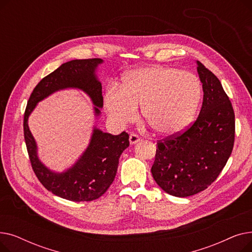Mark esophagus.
Returning a JSON list of instances; mask_svg holds the SVG:
<instances>
[{
    "instance_id": "obj_1",
    "label": "esophagus",
    "mask_w": 252,
    "mask_h": 252,
    "mask_svg": "<svg viewBox=\"0 0 252 252\" xmlns=\"http://www.w3.org/2000/svg\"><path fill=\"white\" fill-rule=\"evenodd\" d=\"M140 140H141V138H140L138 135H136V134H130V135H129V143H130L131 145L138 143Z\"/></svg>"
}]
</instances>
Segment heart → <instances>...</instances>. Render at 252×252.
I'll return each mask as SVG.
<instances>
[{
    "mask_svg": "<svg viewBox=\"0 0 252 252\" xmlns=\"http://www.w3.org/2000/svg\"><path fill=\"white\" fill-rule=\"evenodd\" d=\"M201 96V83L195 74L154 65L127 72L122 86H109L104 104L110 121L122 126L135 121L138 105H142L145 122L155 133L167 137L191 124Z\"/></svg>",
    "mask_w": 252,
    "mask_h": 252,
    "instance_id": "b5f03b06",
    "label": "heart"
}]
</instances>
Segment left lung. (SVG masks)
Segmentation results:
<instances>
[{"mask_svg": "<svg viewBox=\"0 0 252 252\" xmlns=\"http://www.w3.org/2000/svg\"><path fill=\"white\" fill-rule=\"evenodd\" d=\"M202 107L182 134L157 142L153 179L164 192L188 197L205 190L226 165L235 141V114L219 78L197 61Z\"/></svg>", "mask_w": 252, "mask_h": 252, "instance_id": "8db88e82", "label": "left lung"}]
</instances>
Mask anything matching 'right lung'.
<instances>
[{
  "mask_svg": "<svg viewBox=\"0 0 252 252\" xmlns=\"http://www.w3.org/2000/svg\"><path fill=\"white\" fill-rule=\"evenodd\" d=\"M102 62V59L94 58L63 63L36 85L24 113V140L36 178L48 191L74 202L98 199L107 191L115 178L119 157L129 146L128 134L123 131L113 136L94 127L89 146L78 160L63 173H55L38 159L36 143L28 124L29 116L39 101L57 91L69 88L87 93L95 105V115L99 116L103 96L96 69Z\"/></svg>",
  "mask_w": 252,
  "mask_h": 252,
  "instance_id": "obj_1",
  "label": "right lung"
}]
</instances>
